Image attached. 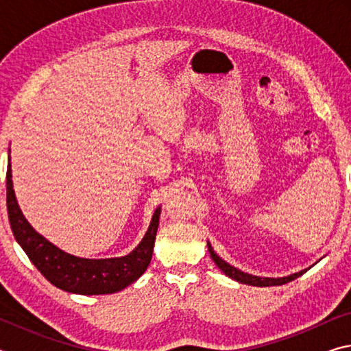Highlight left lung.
<instances>
[{
  "label": "left lung",
  "mask_w": 351,
  "mask_h": 351,
  "mask_svg": "<svg viewBox=\"0 0 351 351\" xmlns=\"http://www.w3.org/2000/svg\"><path fill=\"white\" fill-rule=\"evenodd\" d=\"M207 249H209V254L212 260L215 261V265L219 268V271H223L226 276L232 278V280H237L239 283H243V285H252V287H278V285H285L288 282H293L294 278L300 277L304 272H306V269L304 271H299L295 272V274H291V276H287V277H257V276H252V274H247V272H243L240 269H237L235 266L229 265L228 261H224L221 257H218L217 252L213 251L210 243L207 241ZM310 269V268H308Z\"/></svg>",
  "instance_id": "left-lung-1"
}]
</instances>
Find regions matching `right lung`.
<instances>
[{"instance_id": "obj_1", "label": "right lung", "mask_w": 351, "mask_h": 351, "mask_svg": "<svg viewBox=\"0 0 351 351\" xmlns=\"http://www.w3.org/2000/svg\"><path fill=\"white\" fill-rule=\"evenodd\" d=\"M5 189H8L9 221L15 240L27 254L35 268L54 287L82 295L112 294L138 280L150 265L161 207L154 210L144 239L130 254L114 258H82L52 245L29 224L16 203L14 182H12L10 156Z\"/></svg>"}]
</instances>
